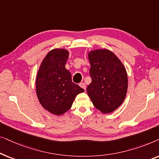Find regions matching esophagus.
Returning a JSON list of instances; mask_svg holds the SVG:
<instances>
[{
	"mask_svg": "<svg viewBox=\"0 0 159 159\" xmlns=\"http://www.w3.org/2000/svg\"><path fill=\"white\" fill-rule=\"evenodd\" d=\"M80 86L82 88H83L84 90H86V84L84 83V82H81V83H80Z\"/></svg>",
	"mask_w": 159,
	"mask_h": 159,
	"instance_id": "1",
	"label": "esophagus"
}]
</instances>
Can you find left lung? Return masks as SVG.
I'll return each instance as SVG.
<instances>
[{"mask_svg":"<svg viewBox=\"0 0 159 159\" xmlns=\"http://www.w3.org/2000/svg\"><path fill=\"white\" fill-rule=\"evenodd\" d=\"M92 82L87 93L93 105L104 114L121 106L127 94L128 80L126 69L116 55L106 49L89 53Z\"/></svg>","mask_w":159,"mask_h":159,"instance_id":"obj_1","label":"left lung"}]
</instances>
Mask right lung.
<instances>
[{
  "label": "right lung",
  "mask_w": 159,
  "mask_h": 159,
  "mask_svg": "<svg viewBox=\"0 0 159 159\" xmlns=\"http://www.w3.org/2000/svg\"><path fill=\"white\" fill-rule=\"evenodd\" d=\"M69 52L53 49L42 61L36 79V92L43 108L55 115H61L71 107L76 95L84 90L74 83L65 68Z\"/></svg>",
  "instance_id": "right-lung-1"
}]
</instances>
